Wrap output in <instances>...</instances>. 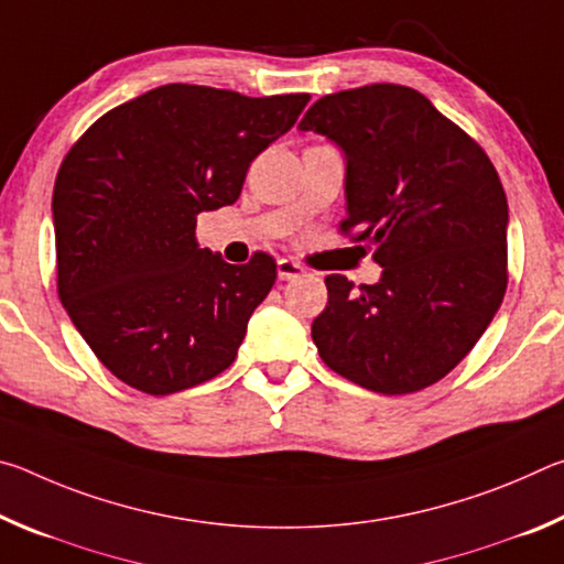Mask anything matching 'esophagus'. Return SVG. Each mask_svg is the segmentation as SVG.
Listing matches in <instances>:
<instances>
[{
  "mask_svg": "<svg viewBox=\"0 0 564 564\" xmlns=\"http://www.w3.org/2000/svg\"><path fill=\"white\" fill-rule=\"evenodd\" d=\"M303 275V265L293 259H281L279 261V279L281 281H293V279H301Z\"/></svg>",
  "mask_w": 564,
  "mask_h": 564,
  "instance_id": "34e87169",
  "label": "esophagus"
}]
</instances>
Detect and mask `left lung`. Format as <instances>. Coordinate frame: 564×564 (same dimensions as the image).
Returning a JSON list of instances; mask_svg holds the SVG:
<instances>
[{
    "label": "left lung",
    "mask_w": 564,
    "mask_h": 564,
    "mask_svg": "<svg viewBox=\"0 0 564 564\" xmlns=\"http://www.w3.org/2000/svg\"><path fill=\"white\" fill-rule=\"evenodd\" d=\"M301 131L346 154L340 231L376 246L380 281L326 275L311 336L323 362L360 388L405 395L473 350L508 289V198L475 139L423 94L370 84L318 99Z\"/></svg>",
    "instance_id": "obj_1"
}]
</instances>
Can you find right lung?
<instances>
[{
    "instance_id": "1",
    "label": "right lung",
    "mask_w": 564,
    "mask_h": 564,
    "mask_svg": "<svg viewBox=\"0 0 564 564\" xmlns=\"http://www.w3.org/2000/svg\"><path fill=\"white\" fill-rule=\"evenodd\" d=\"M308 94L251 99L166 84L82 133L54 181L56 291L104 366L149 395L216 378L275 283L273 256L243 265L196 243V218L241 196L251 161Z\"/></svg>"
}]
</instances>
